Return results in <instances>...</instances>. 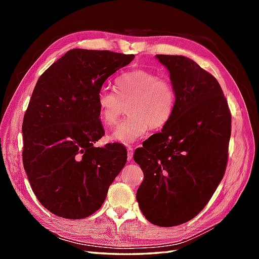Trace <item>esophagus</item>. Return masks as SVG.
<instances>
[{"label": "esophagus", "instance_id": "34e87169", "mask_svg": "<svg viewBox=\"0 0 259 259\" xmlns=\"http://www.w3.org/2000/svg\"><path fill=\"white\" fill-rule=\"evenodd\" d=\"M126 151H128V159H129V160H131V159H133V156H134V147L128 146V148H126Z\"/></svg>", "mask_w": 259, "mask_h": 259}]
</instances>
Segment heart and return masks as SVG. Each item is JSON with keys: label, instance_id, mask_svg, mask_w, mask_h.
Returning <instances> with one entry per match:
<instances>
[{"label": "heart", "instance_id": "obj_1", "mask_svg": "<svg viewBox=\"0 0 259 259\" xmlns=\"http://www.w3.org/2000/svg\"><path fill=\"white\" fill-rule=\"evenodd\" d=\"M177 95L172 82L148 70H133L115 79V93L108 88L97 96L99 120L113 126L126 106L128 115L110 136L121 144H133L149 130L162 129L171 120Z\"/></svg>", "mask_w": 259, "mask_h": 259}]
</instances>
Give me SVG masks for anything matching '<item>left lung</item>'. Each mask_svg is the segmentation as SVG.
<instances>
[{"instance_id": "1", "label": "left lung", "mask_w": 259, "mask_h": 259, "mask_svg": "<svg viewBox=\"0 0 259 259\" xmlns=\"http://www.w3.org/2000/svg\"><path fill=\"white\" fill-rule=\"evenodd\" d=\"M177 102L169 123L135 151L144 171L137 191L144 216L160 227L196 217L221 183L228 160L232 114L217 79L191 59L157 54Z\"/></svg>"}]
</instances>
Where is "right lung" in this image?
Segmentation results:
<instances>
[{
    "instance_id": "obj_1",
    "label": "right lung",
    "mask_w": 259,
    "mask_h": 259,
    "mask_svg": "<svg viewBox=\"0 0 259 259\" xmlns=\"http://www.w3.org/2000/svg\"><path fill=\"white\" fill-rule=\"evenodd\" d=\"M134 54L73 49L38 78L22 124L24 170L49 211L81 219L96 212L126 162L120 144L93 145L104 136L97 96Z\"/></svg>"
}]
</instances>
